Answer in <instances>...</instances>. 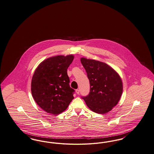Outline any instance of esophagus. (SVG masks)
Here are the masks:
<instances>
[{"instance_id":"obj_1","label":"esophagus","mask_w":154,"mask_h":154,"mask_svg":"<svg viewBox=\"0 0 154 154\" xmlns=\"http://www.w3.org/2000/svg\"><path fill=\"white\" fill-rule=\"evenodd\" d=\"M76 93L77 94H79V90L76 89Z\"/></svg>"}]
</instances>
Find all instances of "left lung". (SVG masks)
<instances>
[{"label": "left lung", "instance_id": "obj_1", "mask_svg": "<svg viewBox=\"0 0 154 154\" xmlns=\"http://www.w3.org/2000/svg\"><path fill=\"white\" fill-rule=\"evenodd\" d=\"M90 81V91L82 98L95 113H107L117 105L123 90L119 74L107 64L97 60L80 58Z\"/></svg>", "mask_w": 154, "mask_h": 154}]
</instances>
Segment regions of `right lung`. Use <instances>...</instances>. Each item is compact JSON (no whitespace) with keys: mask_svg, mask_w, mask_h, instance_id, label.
Wrapping results in <instances>:
<instances>
[{"mask_svg":"<svg viewBox=\"0 0 154 154\" xmlns=\"http://www.w3.org/2000/svg\"><path fill=\"white\" fill-rule=\"evenodd\" d=\"M74 56L58 55L42 61L35 69L31 91L34 100L48 113L57 115L67 109L74 98V90L71 88L67 68Z\"/></svg>","mask_w":154,"mask_h":154,"instance_id":"obj_1","label":"right lung"}]
</instances>
